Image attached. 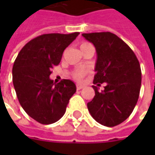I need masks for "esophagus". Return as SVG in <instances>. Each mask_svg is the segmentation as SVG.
I'll return each instance as SVG.
<instances>
[{"label": "esophagus", "instance_id": "34e87169", "mask_svg": "<svg viewBox=\"0 0 155 155\" xmlns=\"http://www.w3.org/2000/svg\"><path fill=\"white\" fill-rule=\"evenodd\" d=\"M83 88H84L83 85H81V84H77V90H78V91H79V90L83 89Z\"/></svg>", "mask_w": 155, "mask_h": 155}]
</instances>
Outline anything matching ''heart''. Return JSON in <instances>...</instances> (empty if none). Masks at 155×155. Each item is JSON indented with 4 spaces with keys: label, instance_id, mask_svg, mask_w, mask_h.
Returning <instances> with one entry per match:
<instances>
[{
    "label": "heart",
    "instance_id": "b5f03b06",
    "mask_svg": "<svg viewBox=\"0 0 155 155\" xmlns=\"http://www.w3.org/2000/svg\"><path fill=\"white\" fill-rule=\"evenodd\" d=\"M88 45H91L90 43H87V42H84V43H82L80 45V49H83V48H84V47H86ZM85 71H83V70H79V71H77L76 72H75L74 74H73V77H74L76 79H78V80H80L82 79L84 77V75H85Z\"/></svg>",
    "mask_w": 155,
    "mask_h": 155
}]
</instances>
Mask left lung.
Segmentation results:
<instances>
[{
    "mask_svg": "<svg viewBox=\"0 0 155 155\" xmlns=\"http://www.w3.org/2000/svg\"><path fill=\"white\" fill-rule=\"evenodd\" d=\"M97 51L94 98L87 104L89 112L100 124L114 127L133 112L139 98L141 71L137 58L122 39L110 32L83 33ZM106 85L102 92L97 86Z\"/></svg>",
    "mask_w": 155,
    "mask_h": 155,
    "instance_id": "1",
    "label": "left lung"
}]
</instances>
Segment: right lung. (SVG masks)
I'll list each match as a JSON object with an SVG mask.
<instances>
[{
  "instance_id": "1",
  "label": "right lung",
  "mask_w": 155,
  "mask_h": 155,
  "mask_svg": "<svg viewBox=\"0 0 155 155\" xmlns=\"http://www.w3.org/2000/svg\"><path fill=\"white\" fill-rule=\"evenodd\" d=\"M79 33H47L30 40L23 46L13 66V84L23 110L41 124L58 121L76 92L72 81L53 83L49 78L58 65L64 49Z\"/></svg>"
}]
</instances>
